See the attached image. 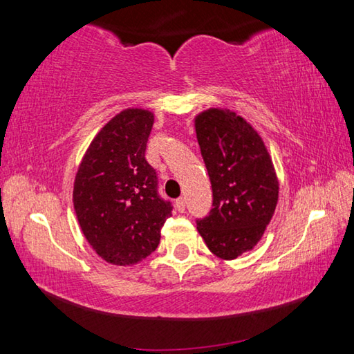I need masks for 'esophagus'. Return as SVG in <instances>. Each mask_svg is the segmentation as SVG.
<instances>
[{
    "instance_id": "obj_1",
    "label": "esophagus",
    "mask_w": 354,
    "mask_h": 354,
    "mask_svg": "<svg viewBox=\"0 0 354 354\" xmlns=\"http://www.w3.org/2000/svg\"><path fill=\"white\" fill-rule=\"evenodd\" d=\"M175 207H176L178 212H184L185 211V200L184 198H178L175 201Z\"/></svg>"
}]
</instances>
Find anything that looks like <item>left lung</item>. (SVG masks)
I'll return each mask as SVG.
<instances>
[{
	"instance_id": "obj_1",
	"label": "left lung",
	"mask_w": 354,
	"mask_h": 354,
	"mask_svg": "<svg viewBox=\"0 0 354 354\" xmlns=\"http://www.w3.org/2000/svg\"><path fill=\"white\" fill-rule=\"evenodd\" d=\"M196 139L212 185V209L196 220L207 248L220 259L253 250L273 217L278 178L261 136L227 109L195 118Z\"/></svg>"
}]
</instances>
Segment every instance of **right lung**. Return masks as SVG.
Returning <instances> with one entry per match:
<instances>
[{
  "instance_id": "right-lung-1",
  "label": "right lung",
  "mask_w": 354,
  "mask_h": 354,
  "mask_svg": "<svg viewBox=\"0 0 354 354\" xmlns=\"http://www.w3.org/2000/svg\"><path fill=\"white\" fill-rule=\"evenodd\" d=\"M154 115L124 109L95 136L77 169L75 212L87 242L113 266H133L158 248L171 203L158 194L145 159Z\"/></svg>"
}]
</instances>
